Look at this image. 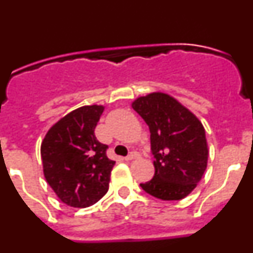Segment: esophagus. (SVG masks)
I'll use <instances>...</instances> for the list:
<instances>
[{
  "label": "esophagus",
  "mask_w": 253,
  "mask_h": 253,
  "mask_svg": "<svg viewBox=\"0 0 253 253\" xmlns=\"http://www.w3.org/2000/svg\"><path fill=\"white\" fill-rule=\"evenodd\" d=\"M137 158H139V153H138V152H130V153H129L128 156L124 158V160L131 161V160H137Z\"/></svg>",
  "instance_id": "34e87169"
}]
</instances>
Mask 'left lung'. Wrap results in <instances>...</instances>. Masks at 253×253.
<instances>
[{"label":"left lung","mask_w":253,"mask_h":253,"mask_svg":"<svg viewBox=\"0 0 253 253\" xmlns=\"http://www.w3.org/2000/svg\"><path fill=\"white\" fill-rule=\"evenodd\" d=\"M133 109L151 131L154 176L140 184L147 194L161 200H180L202 180L208 162L203 124L186 107L166 93L139 97Z\"/></svg>","instance_id":"obj_1"}]
</instances>
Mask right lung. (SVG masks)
I'll list each match as a JSON object with an SVG mask.
<instances>
[{
    "label": "right lung",
    "mask_w": 253,
    "mask_h": 253,
    "mask_svg": "<svg viewBox=\"0 0 253 253\" xmlns=\"http://www.w3.org/2000/svg\"><path fill=\"white\" fill-rule=\"evenodd\" d=\"M102 111L97 105L76 109L53 125L42 143L46 182L69 207H90L109 190L115 161L107 158L109 147L95 137Z\"/></svg>",
    "instance_id": "right-lung-1"
}]
</instances>
